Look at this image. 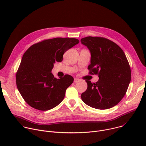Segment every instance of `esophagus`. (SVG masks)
<instances>
[{
  "mask_svg": "<svg viewBox=\"0 0 146 146\" xmlns=\"http://www.w3.org/2000/svg\"><path fill=\"white\" fill-rule=\"evenodd\" d=\"M78 81H79V79H78V78H74V82L75 83L78 82Z\"/></svg>",
  "mask_w": 146,
  "mask_h": 146,
  "instance_id": "1",
  "label": "esophagus"
}]
</instances>
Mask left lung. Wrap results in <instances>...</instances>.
Segmentation results:
<instances>
[{"label":"left lung","mask_w":146,"mask_h":146,"mask_svg":"<svg viewBox=\"0 0 146 146\" xmlns=\"http://www.w3.org/2000/svg\"><path fill=\"white\" fill-rule=\"evenodd\" d=\"M91 53L90 73L98 74L96 83L86 80L88 87L81 98L88 106L100 110L111 108L125 95L131 79L128 61L122 50L113 41L100 37L81 39Z\"/></svg>","instance_id":"8db88e82"}]
</instances>
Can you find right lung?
<instances>
[{
    "mask_svg": "<svg viewBox=\"0 0 146 146\" xmlns=\"http://www.w3.org/2000/svg\"><path fill=\"white\" fill-rule=\"evenodd\" d=\"M78 43L74 38L56 37L35 44L24 53L16 74V84L29 106L46 111L63 100L74 78L68 74L56 78L51 70L55 62H62L64 54Z\"/></svg>",
    "mask_w": 146,
    "mask_h": 146,
    "instance_id": "1",
    "label": "right lung"
}]
</instances>
